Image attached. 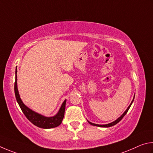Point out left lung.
<instances>
[{"label":"left lung","instance_id":"8db88e82","mask_svg":"<svg viewBox=\"0 0 153 153\" xmlns=\"http://www.w3.org/2000/svg\"><path fill=\"white\" fill-rule=\"evenodd\" d=\"M134 97H135V94H134V98H133V100H132V102H131V103L130 104V105L128 107V108L126 109V111L124 112V114H123L121 116L119 117L118 118H117V120H115V121L112 122H111V123H109V124H103V125H100V124H93V123H92V122H90L89 121H88V120H87L88 122H89L91 125H92V126H98V127H102V128H108V127L113 126H114V125H116V124H117V123H118V122L120 121V120H121L123 118V117H124L125 115L127 114V112H128V109H130V108L131 105H132V103H133L134 100Z\"/></svg>","mask_w":153,"mask_h":153}]
</instances>
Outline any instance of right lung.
Segmentation results:
<instances>
[{
    "mask_svg": "<svg viewBox=\"0 0 153 153\" xmlns=\"http://www.w3.org/2000/svg\"><path fill=\"white\" fill-rule=\"evenodd\" d=\"M17 70L16 67L15 70V97L17 100L19 105L20 106V108L22 110L23 113L25 114L27 118L30 121L32 124H34L36 126L44 128V129H49V128H53L57 127L61 124L64 116V111H65V107L66 100L64 101V102L62 104L60 109L58 111L55 116L52 117H46L39 114L37 112L34 111L29 108L27 106H26L20 98L19 93L18 91L17 88Z\"/></svg>",
    "mask_w": 153,
    "mask_h": 153,
    "instance_id": "right-lung-1",
    "label": "right lung"
}]
</instances>
